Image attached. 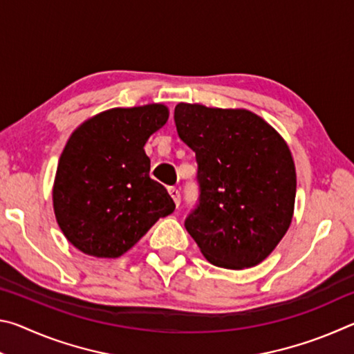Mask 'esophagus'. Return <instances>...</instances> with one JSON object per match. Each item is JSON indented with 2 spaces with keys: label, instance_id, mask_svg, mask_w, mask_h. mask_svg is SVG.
I'll use <instances>...</instances> for the list:
<instances>
[{
  "label": "esophagus",
  "instance_id": "34e87169",
  "mask_svg": "<svg viewBox=\"0 0 354 354\" xmlns=\"http://www.w3.org/2000/svg\"><path fill=\"white\" fill-rule=\"evenodd\" d=\"M169 194L173 198V201H175L176 207L179 206V203H181V194H179V190L176 187H169Z\"/></svg>",
  "mask_w": 354,
  "mask_h": 354
}]
</instances>
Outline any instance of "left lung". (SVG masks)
Wrapping results in <instances>:
<instances>
[{
	"label": "left lung",
	"instance_id": "obj_1",
	"mask_svg": "<svg viewBox=\"0 0 354 354\" xmlns=\"http://www.w3.org/2000/svg\"><path fill=\"white\" fill-rule=\"evenodd\" d=\"M175 124L198 165V201L185 230L214 266H257L292 221L297 175L289 147L245 109L179 103Z\"/></svg>",
	"mask_w": 354,
	"mask_h": 354
}]
</instances>
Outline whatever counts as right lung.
Listing matches in <instances>:
<instances>
[{
    "label": "right lung",
    "instance_id": "1",
    "mask_svg": "<svg viewBox=\"0 0 354 354\" xmlns=\"http://www.w3.org/2000/svg\"><path fill=\"white\" fill-rule=\"evenodd\" d=\"M169 118L162 104L106 111L77 128L59 159L53 205L65 237L82 253L118 257L175 211L149 178L148 137Z\"/></svg>",
    "mask_w": 354,
    "mask_h": 354
}]
</instances>
